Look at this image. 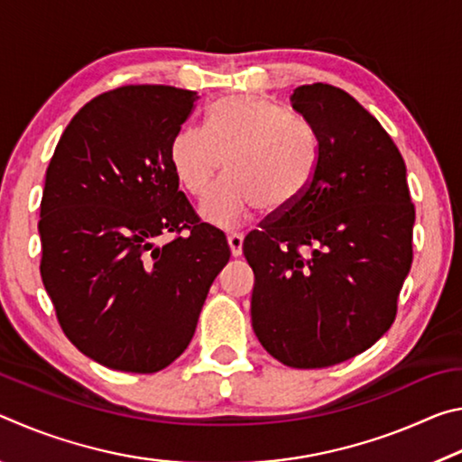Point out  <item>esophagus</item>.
Wrapping results in <instances>:
<instances>
[{
    "label": "esophagus",
    "mask_w": 462,
    "mask_h": 462,
    "mask_svg": "<svg viewBox=\"0 0 462 462\" xmlns=\"http://www.w3.org/2000/svg\"><path fill=\"white\" fill-rule=\"evenodd\" d=\"M228 245H230L232 256H240L242 254V234H238V232L228 234Z\"/></svg>",
    "instance_id": "esophagus-1"
}]
</instances>
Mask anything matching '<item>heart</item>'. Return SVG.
I'll return each instance as SVG.
<instances>
[{
    "mask_svg": "<svg viewBox=\"0 0 462 462\" xmlns=\"http://www.w3.org/2000/svg\"><path fill=\"white\" fill-rule=\"evenodd\" d=\"M228 161L230 173L201 203V214L234 228L263 209L281 214L308 191L319 144L306 122L275 101L228 96L209 107L208 130L187 126L171 143V165L195 198L212 187Z\"/></svg>",
    "mask_w": 462,
    "mask_h": 462,
    "instance_id": "b5f03b06",
    "label": "heart"
}]
</instances>
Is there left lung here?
I'll return each instance as SVG.
<instances>
[{
  "instance_id": "1",
  "label": "left lung",
  "mask_w": 462,
  "mask_h": 462,
  "mask_svg": "<svg viewBox=\"0 0 462 462\" xmlns=\"http://www.w3.org/2000/svg\"><path fill=\"white\" fill-rule=\"evenodd\" d=\"M293 109L319 144L308 191L242 245L254 271L253 328L291 369H324L371 348L397 316L413 220L405 162L346 91L311 83Z\"/></svg>"
}]
</instances>
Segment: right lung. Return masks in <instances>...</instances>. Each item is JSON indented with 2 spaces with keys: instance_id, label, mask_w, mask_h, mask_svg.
<instances>
[{
  "instance_id": "add662e5",
  "label": "right lung",
  "mask_w": 462,
  "mask_h": 462,
  "mask_svg": "<svg viewBox=\"0 0 462 462\" xmlns=\"http://www.w3.org/2000/svg\"><path fill=\"white\" fill-rule=\"evenodd\" d=\"M198 99L169 85L101 93L69 122L46 169L42 283L67 338L109 369L148 374L181 356L230 261L224 232L201 222L171 165Z\"/></svg>"
}]
</instances>
